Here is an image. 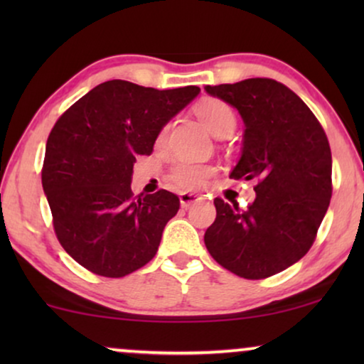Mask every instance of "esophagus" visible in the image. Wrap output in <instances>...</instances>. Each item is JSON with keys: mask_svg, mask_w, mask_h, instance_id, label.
Wrapping results in <instances>:
<instances>
[{"mask_svg": "<svg viewBox=\"0 0 364 364\" xmlns=\"http://www.w3.org/2000/svg\"><path fill=\"white\" fill-rule=\"evenodd\" d=\"M178 198H181V205L183 208H188L192 205V203L202 200V197L196 196V193H188V192H182L181 196H178Z\"/></svg>", "mask_w": 364, "mask_h": 364, "instance_id": "esophagus-1", "label": "esophagus"}]
</instances>
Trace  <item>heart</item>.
<instances>
[{
    "mask_svg": "<svg viewBox=\"0 0 364 364\" xmlns=\"http://www.w3.org/2000/svg\"><path fill=\"white\" fill-rule=\"evenodd\" d=\"M196 114L200 122L210 131L213 136L225 137L235 131L237 116L233 109L225 101L217 97L202 99L196 106ZM168 126H164L157 134L156 142L162 146L167 141ZM213 173L215 167L210 164H192V162H178L168 172V181L178 191H197L205 186Z\"/></svg>",
    "mask_w": 364,
    "mask_h": 364,
    "instance_id": "obj_1",
    "label": "heart"
}]
</instances>
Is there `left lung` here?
Masks as SVG:
<instances>
[{
	"mask_svg": "<svg viewBox=\"0 0 364 364\" xmlns=\"http://www.w3.org/2000/svg\"><path fill=\"white\" fill-rule=\"evenodd\" d=\"M205 91L238 109L243 151L232 178L257 181L247 210L217 197L203 242L218 265L247 280L277 275L306 255L330 205L331 149L310 107L285 84L252 77Z\"/></svg>",
	"mask_w": 364,
	"mask_h": 364,
	"instance_id": "8db88e82",
	"label": "left lung"
}]
</instances>
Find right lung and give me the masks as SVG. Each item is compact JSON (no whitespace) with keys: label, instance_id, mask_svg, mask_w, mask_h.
I'll return each instance as SVG.
<instances>
[{"label":"right lung","instance_id":"obj_1","mask_svg":"<svg viewBox=\"0 0 364 364\" xmlns=\"http://www.w3.org/2000/svg\"><path fill=\"white\" fill-rule=\"evenodd\" d=\"M198 92L197 86L159 91L112 79L54 124L43 188L59 243L86 270L121 278L156 257L181 200L164 188L134 196V162L152 152L159 131Z\"/></svg>","mask_w":364,"mask_h":364}]
</instances>
